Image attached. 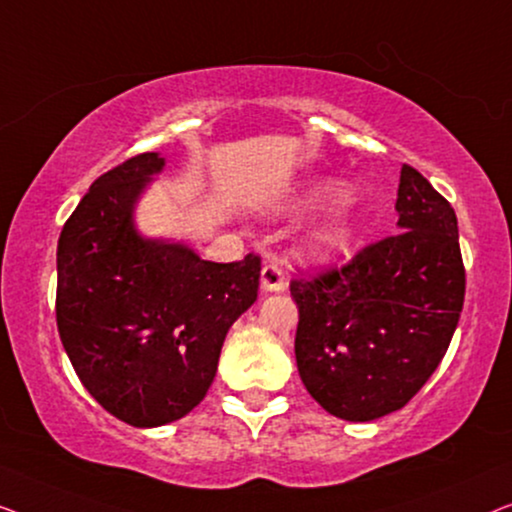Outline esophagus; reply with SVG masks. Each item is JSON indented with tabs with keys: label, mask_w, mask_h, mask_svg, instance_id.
I'll list each match as a JSON object with an SVG mask.
<instances>
[{
	"label": "esophagus",
	"mask_w": 512,
	"mask_h": 512,
	"mask_svg": "<svg viewBox=\"0 0 512 512\" xmlns=\"http://www.w3.org/2000/svg\"><path fill=\"white\" fill-rule=\"evenodd\" d=\"M285 287L283 269L278 264H264L262 266V290L264 292H278Z\"/></svg>",
	"instance_id": "esophagus-1"
}]
</instances>
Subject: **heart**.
Masks as SVG:
<instances>
[{
  "label": "heart",
  "instance_id": "1",
  "mask_svg": "<svg viewBox=\"0 0 512 512\" xmlns=\"http://www.w3.org/2000/svg\"><path fill=\"white\" fill-rule=\"evenodd\" d=\"M345 194H348V187L343 183H322L313 187L306 197H301L294 208H311L325 201L343 199ZM352 236H355V222L345 213H336L306 229L299 239V257L311 264H327L350 248Z\"/></svg>",
  "mask_w": 512,
  "mask_h": 512
}]
</instances>
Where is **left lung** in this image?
<instances>
[{"instance_id": "8db88e82", "label": "left lung", "mask_w": 512, "mask_h": 512, "mask_svg": "<svg viewBox=\"0 0 512 512\" xmlns=\"http://www.w3.org/2000/svg\"><path fill=\"white\" fill-rule=\"evenodd\" d=\"M397 213V234L290 283L299 376L327 413L348 422L406 406L448 352L464 306L455 208L408 164Z\"/></svg>"}]
</instances>
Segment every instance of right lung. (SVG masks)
Wrapping results in <instances>:
<instances>
[{"label":"right lung","instance_id":"obj_1","mask_svg":"<svg viewBox=\"0 0 512 512\" xmlns=\"http://www.w3.org/2000/svg\"><path fill=\"white\" fill-rule=\"evenodd\" d=\"M164 169L143 153L92 183L57 241V331L85 390L132 427H162L211 387L229 327L257 299V255L206 262L143 239L134 208Z\"/></svg>","mask_w":512,"mask_h":512}]
</instances>
